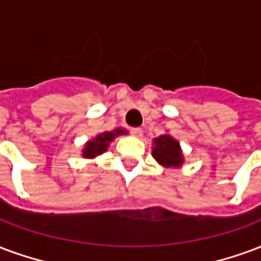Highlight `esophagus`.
Listing matches in <instances>:
<instances>
[{"mask_svg": "<svg viewBox=\"0 0 261 261\" xmlns=\"http://www.w3.org/2000/svg\"><path fill=\"white\" fill-rule=\"evenodd\" d=\"M131 133H133L136 137H142V134H144V131H142V128H140V127H134V128H131Z\"/></svg>", "mask_w": 261, "mask_h": 261, "instance_id": "obj_1", "label": "esophagus"}]
</instances>
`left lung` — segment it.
I'll return each instance as SVG.
<instances>
[{
	"mask_svg": "<svg viewBox=\"0 0 261 261\" xmlns=\"http://www.w3.org/2000/svg\"><path fill=\"white\" fill-rule=\"evenodd\" d=\"M152 156L163 167L178 169L184 165V153L179 142L170 134H163L153 138L152 142Z\"/></svg>",
	"mask_w": 261,
	"mask_h": 261,
	"instance_id": "1",
	"label": "left lung"
}]
</instances>
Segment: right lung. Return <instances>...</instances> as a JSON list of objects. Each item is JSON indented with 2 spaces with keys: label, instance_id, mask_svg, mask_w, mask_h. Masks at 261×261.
I'll return each mask as SVG.
<instances>
[{
  "label": "right lung",
  "instance_id": "1",
  "mask_svg": "<svg viewBox=\"0 0 261 261\" xmlns=\"http://www.w3.org/2000/svg\"><path fill=\"white\" fill-rule=\"evenodd\" d=\"M127 133L128 131L121 128V127L112 131H103L101 134L94 137L92 140L87 141L82 150V156L84 159H94L96 156L105 153L108 148H109V144L115 140L116 137L123 136V134H127Z\"/></svg>",
  "mask_w": 261,
  "mask_h": 261
}]
</instances>
